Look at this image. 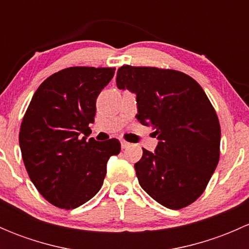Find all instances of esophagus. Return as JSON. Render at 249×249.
<instances>
[{
	"instance_id": "1",
	"label": "esophagus",
	"mask_w": 249,
	"mask_h": 249,
	"mask_svg": "<svg viewBox=\"0 0 249 249\" xmlns=\"http://www.w3.org/2000/svg\"><path fill=\"white\" fill-rule=\"evenodd\" d=\"M120 144H122V148L130 147V143L126 142V141H125V140H120Z\"/></svg>"
}]
</instances>
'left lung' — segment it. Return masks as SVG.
Wrapping results in <instances>:
<instances>
[{
  "instance_id": "1",
  "label": "left lung",
  "mask_w": 249,
  "mask_h": 249,
  "mask_svg": "<svg viewBox=\"0 0 249 249\" xmlns=\"http://www.w3.org/2000/svg\"><path fill=\"white\" fill-rule=\"evenodd\" d=\"M117 87L136 94L137 120L159 139L135 164L142 189L171 210L196 201L220 154L219 120L202 88L176 70L130 65L118 70Z\"/></svg>"
}]
</instances>
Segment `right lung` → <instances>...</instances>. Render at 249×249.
Here are the masks:
<instances>
[{"label":"right lung","instance_id":"obj_1","mask_svg":"<svg viewBox=\"0 0 249 249\" xmlns=\"http://www.w3.org/2000/svg\"><path fill=\"white\" fill-rule=\"evenodd\" d=\"M114 67L74 66L48 77L38 87L20 125L19 144L30 179L39 194L64 210L89 201L106 177L107 161L120 142L82 137L91 132L96 99Z\"/></svg>","mask_w":249,"mask_h":249}]
</instances>
